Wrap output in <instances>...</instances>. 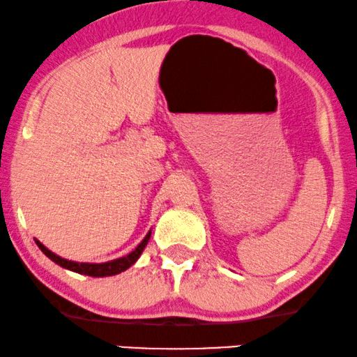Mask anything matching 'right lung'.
<instances>
[{
    "mask_svg": "<svg viewBox=\"0 0 357 357\" xmlns=\"http://www.w3.org/2000/svg\"><path fill=\"white\" fill-rule=\"evenodd\" d=\"M150 237H151V231L146 234L142 242H139L137 249L130 252L128 255H123L120 257V259H115L110 261H102V264H89V261H74V260L62 259V257H59L57 254H54V252L49 250L44 243H40L39 241H36V243H38L39 249L43 250V254H46L54 264L61 265L62 268H67L70 270V272H75L80 275H89V277H112V275H119L121 272H125L126 268L132 267L135 261L139 259V255L143 254V250H145Z\"/></svg>",
    "mask_w": 357,
    "mask_h": 357,
    "instance_id": "obj_1",
    "label": "right lung"
}]
</instances>
